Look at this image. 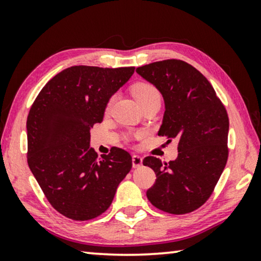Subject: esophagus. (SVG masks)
Returning <instances> with one entry per match:
<instances>
[{
    "label": "esophagus",
    "mask_w": 261,
    "mask_h": 261,
    "mask_svg": "<svg viewBox=\"0 0 261 261\" xmlns=\"http://www.w3.org/2000/svg\"><path fill=\"white\" fill-rule=\"evenodd\" d=\"M132 165H133L134 169H137V167H140L142 165V158L140 155L138 154H134L132 156Z\"/></svg>",
    "instance_id": "1"
}]
</instances>
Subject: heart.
<instances>
[{"mask_svg": "<svg viewBox=\"0 0 261 261\" xmlns=\"http://www.w3.org/2000/svg\"><path fill=\"white\" fill-rule=\"evenodd\" d=\"M132 94L139 103L147 101L152 97H160L159 92L152 84L148 83H138L132 89Z\"/></svg>", "mask_w": 261, "mask_h": 261, "instance_id": "b5f03b06", "label": "heart"}]
</instances>
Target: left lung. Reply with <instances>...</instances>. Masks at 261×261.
Returning <instances> with one entry per match:
<instances>
[{
  "label": "left lung",
  "instance_id": "8db88e82",
  "mask_svg": "<svg viewBox=\"0 0 261 261\" xmlns=\"http://www.w3.org/2000/svg\"><path fill=\"white\" fill-rule=\"evenodd\" d=\"M137 72L163 95L165 113L158 135L178 141L176 160L144 159L156 176L146 195L165 213H191L210 197L227 164V110L209 81L183 60L151 63Z\"/></svg>",
  "mask_w": 261,
  "mask_h": 261
}]
</instances>
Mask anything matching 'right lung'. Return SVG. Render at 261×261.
<instances>
[{
  "instance_id": "obj_1",
  "label": "right lung",
  "mask_w": 261,
  "mask_h": 261,
  "mask_svg": "<svg viewBox=\"0 0 261 261\" xmlns=\"http://www.w3.org/2000/svg\"><path fill=\"white\" fill-rule=\"evenodd\" d=\"M135 67L71 66L41 89L27 117L28 166L51 205L74 221L95 219L112 204L132 169V156L113 147L98 154L90 129Z\"/></svg>"
}]
</instances>
